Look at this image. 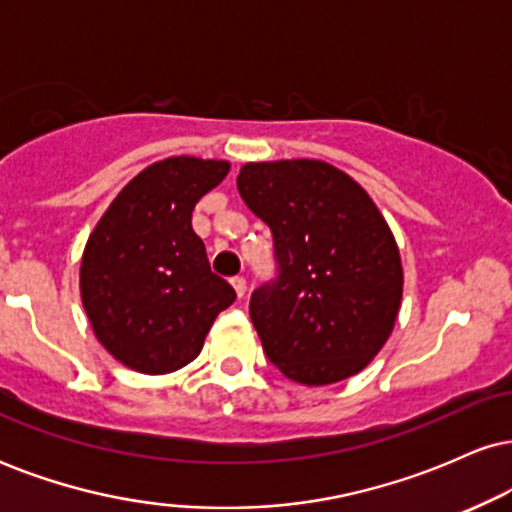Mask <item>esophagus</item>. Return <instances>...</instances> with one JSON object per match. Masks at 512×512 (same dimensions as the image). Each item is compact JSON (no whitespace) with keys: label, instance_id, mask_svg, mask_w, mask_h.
Masks as SVG:
<instances>
[{"label":"esophagus","instance_id":"obj_1","mask_svg":"<svg viewBox=\"0 0 512 512\" xmlns=\"http://www.w3.org/2000/svg\"><path fill=\"white\" fill-rule=\"evenodd\" d=\"M231 284H233V289H236L238 298H243L245 291H248V281H245V276H233Z\"/></svg>","mask_w":512,"mask_h":512}]
</instances>
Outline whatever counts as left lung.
<instances>
[{
    "label": "left lung",
    "mask_w": 512,
    "mask_h": 512,
    "mask_svg": "<svg viewBox=\"0 0 512 512\" xmlns=\"http://www.w3.org/2000/svg\"><path fill=\"white\" fill-rule=\"evenodd\" d=\"M238 192L274 238L276 276L250 296L264 354L301 385L356 375L383 349L402 301L383 214L356 180L308 158L248 163Z\"/></svg>",
    "instance_id": "left-lung-1"
}]
</instances>
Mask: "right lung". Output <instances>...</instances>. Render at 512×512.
<instances>
[{
    "mask_svg": "<svg viewBox=\"0 0 512 512\" xmlns=\"http://www.w3.org/2000/svg\"><path fill=\"white\" fill-rule=\"evenodd\" d=\"M228 168L192 156L158 161L127 182L93 228L81 301L98 342L127 368L163 375L187 366L236 301L192 231V209Z\"/></svg>",
    "mask_w": 512,
    "mask_h": 512,
    "instance_id": "right-lung-1",
    "label": "right lung"
}]
</instances>
